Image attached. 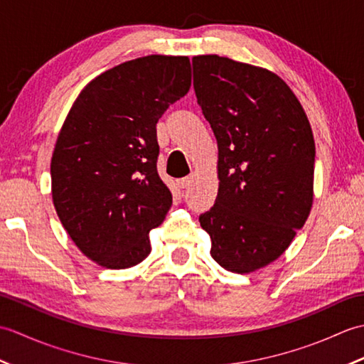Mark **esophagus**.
Wrapping results in <instances>:
<instances>
[{
    "mask_svg": "<svg viewBox=\"0 0 364 364\" xmlns=\"http://www.w3.org/2000/svg\"><path fill=\"white\" fill-rule=\"evenodd\" d=\"M192 180H194V175H189V176H184V178H181V180L180 181H178V186H180V188H188L189 186V184L192 183Z\"/></svg>",
    "mask_w": 364,
    "mask_h": 364,
    "instance_id": "1",
    "label": "esophagus"
}]
</instances>
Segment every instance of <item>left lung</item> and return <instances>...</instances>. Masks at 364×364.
Wrapping results in <instances>:
<instances>
[{
    "instance_id": "obj_1",
    "label": "left lung",
    "mask_w": 364,
    "mask_h": 364,
    "mask_svg": "<svg viewBox=\"0 0 364 364\" xmlns=\"http://www.w3.org/2000/svg\"><path fill=\"white\" fill-rule=\"evenodd\" d=\"M192 67L219 149L218 197L198 220L214 261L250 274L280 258L310 215L313 131L294 92L267 68L218 54L194 56Z\"/></svg>"
}]
</instances>
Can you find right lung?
<instances>
[{"mask_svg":"<svg viewBox=\"0 0 364 364\" xmlns=\"http://www.w3.org/2000/svg\"><path fill=\"white\" fill-rule=\"evenodd\" d=\"M189 87L188 56L150 54L98 75L68 111L51 158L53 203L98 266L127 269L150 255V230L172 206L156 123Z\"/></svg>","mask_w":364,"mask_h":364,"instance_id":"add662e5","label":"right lung"}]
</instances>
